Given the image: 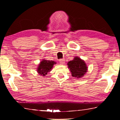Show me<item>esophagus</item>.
I'll list each match as a JSON object with an SVG mask.
<instances>
[{"instance_id": "34e87169", "label": "esophagus", "mask_w": 120, "mask_h": 120, "mask_svg": "<svg viewBox=\"0 0 120 120\" xmlns=\"http://www.w3.org/2000/svg\"><path fill=\"white\" fill-rule=\"evenodd\" d=\"M59 61H60V64H64V63H65V60L64 59H60Z\"/></svg>"}]
</instances>
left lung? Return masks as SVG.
I'll return each mask as SVG.
<instances>
[{
    "instance_id": "1",
    "label": "left lung",
    "mask_w": 120,
    "mask_h": 120,
    "mask_svg": "<svg viewBox=\"0 0 120 120\" xmlns=\"http://www.w3.org/2000/svg\"><path fill=\"white\" fill-rule=\"evenodd\" d=\"M67 64L72 76L78 79L84 76L88 70L86 62L79 56H75L74 59L69 61Z\"/></svg>"
}]
</instances>
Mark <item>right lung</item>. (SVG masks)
<instances>
[{
  "label": "right lung",
  "instance_id": "right-lung-1",
  "mask_svg": "<svg viewBox=\"0 0 120 120\" xmlns=\"http://www.w3.org/2000/svg\"><path fill=\"white\" fill-rule=\"evenodd\" d=\"M56 64V62L54 61L43 59L38 64V68H36V71L41 76L45 77L48 72L51 71L54 64Z\"/></svg>",
  "mask_w": 120,
  "mask_h": 120
}]
</instances>
